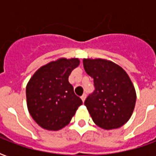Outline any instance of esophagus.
<instances>
[{
	"mask_svg": "<svg viewBox=\"0 0 156 156\" xmlns=\"http://www.w3.org/2000/svg\"><path fill=\"white\" fill-rule=\"evenodd\" d=\"M86 97H87V95H86V94H83V95L81 96V99H82V100H83V102H84V101H85Z\"/></svg>",
	"mask_w": 156,
	"mask_h": 156,
	"instance_id": "34e87169",
	"label": "esophagus"
}]
</instances>
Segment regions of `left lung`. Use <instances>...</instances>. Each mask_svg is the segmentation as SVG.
Segmentation results:
<instances>
[{"mask_svg":"<svg viewBox=\"0 0 156 156\" xmlns=\"http://www.w3.org/2000/svg\"><path fill=\"white\" fill-rule=\"evenodd\" d=\"M84 69L94 79L95 90L86 99L95 125L104 129L120 128L129 121L136 103V91L121 66L105 59H83Z\"/></svg>","mask_w":156,"mask_h":156,"instance_id":"left-lung-1","label":"left lung"}]
</instances>
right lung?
Masks as SVG:
<instances>
[{"label":"right lung","mask_w":156,"mask_h":156,"mask_svg":"<svg viewBox=\"0 0 156 156\" xmlns=\"http://www.w3.org/2000/svg\"><path fill=\"white\" fill-rule=\"evenodd\" d=\"M79 63L78 58H60L40 67L29 80L27 108L40 127L54 131L64 128L83 104L69 83V76Z\"/></svg>","instance_id":"obj_1"}]
</instances>
